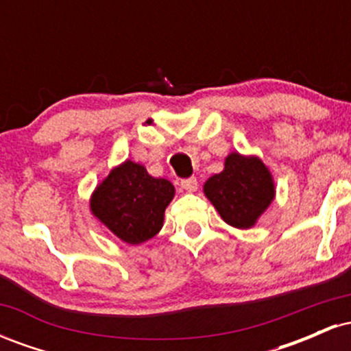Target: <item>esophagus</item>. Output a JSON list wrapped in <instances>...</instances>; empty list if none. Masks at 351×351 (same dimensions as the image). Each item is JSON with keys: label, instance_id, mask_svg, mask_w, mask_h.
I'll list each match as a JSON object with an SVG mask.
<instances>
[{"label": "esophagus", "instance_id": "34e87169", "mask_svg": "<svg viewBox=\"0 0 351 351\" xmlns=\"http://www.w3.org/2000/svg\"><path fill=\"white\" fill-rule=\"evenodd\" d=\"M181 188H183L184 191H188V193H195L196 189H198V180H196V178L183 180V181H181Z\"/></svg>", "mask_w": 351, "mask_h": 351}]
</instances>
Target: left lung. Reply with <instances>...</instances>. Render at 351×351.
<instances>
[{
  "label": "left lung",
  "mask_w": 351,
  "mask_h": 351,
  "mask_svg": "<svg viewBox=\"0 0 351 351\" xmlns=\"http://www.w3.org/2000/svg\"><path fill=\"white\" fill-rule=\"evenodd\" d=\"M203 191L224 223L249 229L276 198V183L259 156L232 152L224 158V170L208 178Z\"/></svg>",
  "instance_id": "left-lung-1"
}]
</instances>
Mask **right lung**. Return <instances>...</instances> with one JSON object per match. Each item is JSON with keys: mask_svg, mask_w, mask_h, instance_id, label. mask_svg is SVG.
Returning a JSON list of instances; mask_svg holds the SVG:
<instances>
[{"mask_svg": "<svg viewBox=\"0 0 351 351\" xmlns=\"http://www.w3.org/2000/svg\"><path fill=\"white\" fill-rule=\"evenodd\" d=\"M173 198L170 181L153 178L143 165L125 160L95 186L88 206L112 234L138 245L158 234Z\"/></svg>", "mask_w": 351, "mask_h": 351, "instance_id": "add662e5", "label": "right lung"}]
</instances>
